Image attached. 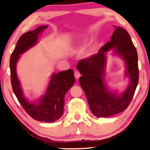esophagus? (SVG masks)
Returning a JSON list of instances; mask_svg holds the SVG:
<instances>
[{
	"label": "esophagus",
	"instance_id": "esophagus-1",
	"mask_svg": "<svg viewBox=\"0 0 150 150\" xmlns=\"http://www.w3.org/2000/svg\"><path fill=\"white\" fill-rule=\"evenodd\" d=\"M74 74H75V77L77 79H78L81 77V73L79 71H75Z\"/></svg>",
	"mask_w": 150,
	"mask_h": 150
}]
</instances>
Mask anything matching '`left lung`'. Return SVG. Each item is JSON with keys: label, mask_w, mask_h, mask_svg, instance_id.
Listing matches in <instances>:
<instances>
[{"label": "left lung", "mask_w": 150, "mask_h": 150, "mask_svg": "<svg viewBox=\"0 0 150 150\" xmlns=\"http://www.w3.org/2000/svg\"><path fill=\"white\" fill-rule=\"evenodd\" d=\"M112 49L125 61L126 74L131 81L129 87L120 96L110 92L103 81L105 54ZM77 68L82 75L79 80V83L87 96L91 110L95 116L108 117L128 108L138 85L139 70L137 51L126 30L115 27L110 41L101 47L97 54L81 59Z\"/></svg>", "instance_id": "1"}]
</instances>
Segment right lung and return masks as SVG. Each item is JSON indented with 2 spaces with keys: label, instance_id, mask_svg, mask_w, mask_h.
<instances>
[{
  "label": "right lung",
  "instance_id": "right-lung-1",
  "mask_svg": "<svg viewBox=\"0 0 150 150\" xmlns=\"http://www.w3.org/2000/svg\"><path fill=\"white\" fill-rule=\"evenodd\" d=\"M47 27L41 26L20 37L11 54L10 68L12 90L25 111L35 120L52 122L58 120L63 115L65 95L75 83L73 70L69 69L53 74L46 93L38 104L30 103L24 97L16 71L20 55L36 44L39 34Z\"/></svg>",
  "mask_w": 150,
  "mask_h": 150
}]
</instances>
